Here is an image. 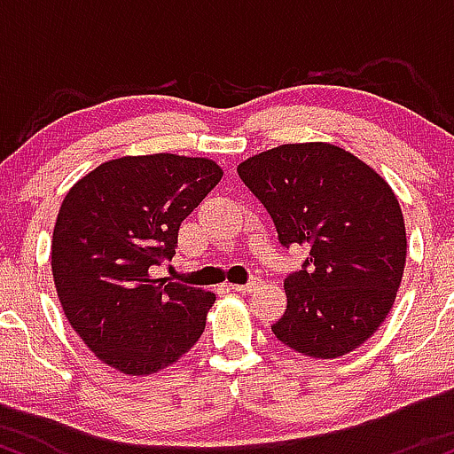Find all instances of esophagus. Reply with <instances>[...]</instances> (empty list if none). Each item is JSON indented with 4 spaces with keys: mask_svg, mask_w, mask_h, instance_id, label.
<instances>
[{
    "mask_svg": "<svg viewBox=\"0 0 454 454\" xmlns=\"http://www.w3.org/2000/svg\"><path fill=\"white\" fill-rule=\"evenodd\" d=\"M260 286V279H252L247 281V284H232L231 290H234V293H254Z\"/></svg>",
    "mask_w": 454,
    "mask_h": 454,
    "instance_id": "34e87169",
    "label": "esophagus"
}]
</instances>
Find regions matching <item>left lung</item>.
Returning a JSON list of instances; mask_svg holds the SVG:
<instances>
[{
  "instance_id": "8db88e82",
  "label": "left lung",
  "mask_w": 454,
  "mask_h": 454,
  "mask_svg": "<svg viewBox=\"0 0 454 454\" xmlns=\"http://www.w3.org/2000/svg\"><path fill=\"white\" fill-rule=\"evenodd\" d=\"M273 217L286 247L305 245L303 269L284 281V316L273 333L311 358H337L387 320L405 267V223L387 181L350 151L294 143L237 168Z\"/></svg>"
}]
</instances>
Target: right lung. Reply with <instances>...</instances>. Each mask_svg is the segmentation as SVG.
Returning <instances> with one entry per match:
<instances>
[{
    "label": "right lung",
    "instance_id": "add662e5",
    "mask_svg": "<svg viewBox=\"0 0 454 454\" xmlns=\"http://www.w3.org/2000/svg\"><path fill=\"white\" fill-rule=\"evenodd\" d=\"M213 160L126 155L93 168L57 215L51 269L85 346L126 376H149L200 340L215 294L153 278L173 260L181 222L220 184Z\"/></svg>",
    "mask_w": 454,
    "mask_h": 454
}]
</instances>
